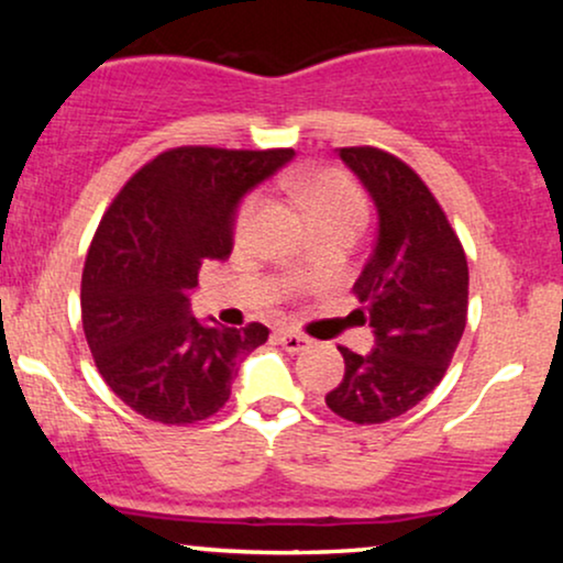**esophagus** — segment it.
<instances>
[{
	"mask_svg": "<svg viewBox=\"0 0 563 563\" xmlns=\"http://www.w3.org/2000/svg\"><path fill=\"white\" fill-rule=\"evenodd\" d=\"M277 344L286 349V352H301V349L309 344V339H307V335H301V333L280 331V333H277Z\"/></svg>",
	"mask_w": 563,
	"mask_h": 563,
	"instance_id": "1",
	"label": "esophagus"
}]
</instances>
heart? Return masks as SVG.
<instances>
[{"label":"heart","mask_w":563,"mask_h":563,"mask_svg":"<svg viewBox=\"0 0 563 563\" xmlns=\"http://www.w3.org/2000/svg\"><path fill=\"white\" fill-rule=\"evenodd\" d=\"M296 203L307 211L312 219L314 228L328 222H339V219H363L365 217V200L357 185L346 177V174L335 169H318L299 174L290 183ZM262 200L260 196H249L241 203L235 214V235H249L251 224H254L256 214H260Z\"/></svg>","instance_id":"1"}]
</instances>
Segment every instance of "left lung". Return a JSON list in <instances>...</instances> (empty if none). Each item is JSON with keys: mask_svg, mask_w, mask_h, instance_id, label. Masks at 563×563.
<instances>
[{"mask_svg": "<svg viewBox=\"0 0 563 563\" xmlns=\"http://www.w3.org/2000/svg\"><path fill=\"white\" fill-rule=\"evenodd\" d=\"M378 214L371 260L354 280L376 346H339L344 378L325 405L352 423H384L437 389L468 314V262L437 198L410 166L378 147H341Z\"/></svg>", "mask_w": 563, "mask_h": 563, "instance_id": "1", "label": "left lung"}]
</instances>
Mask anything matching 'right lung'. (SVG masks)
<instances>
[{
  "instance_id": "1",
  "label": "right lung",
  "mask_w": 563,
  "mask_h": 563,
  "mask_svg": "<svg viewBox=\"0 0 563 563\" xmlns=\"http://www.w3.org/2000/svg\"><path fill=\"white\" fill-rule=\"evenodd\" d=\"M294 151L174 147L145 164L102 217L81 275V322L100 376L158 423L203 421L230 399L262 322L222 328L192 318L203 262L232 251L241 200Z\"/></svg>"
}]
</instances>
